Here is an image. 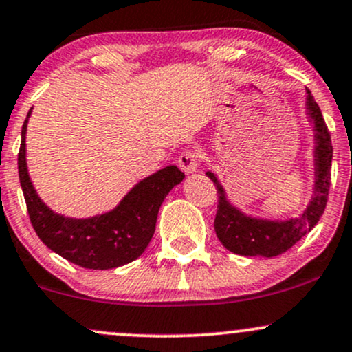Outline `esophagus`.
<instances>
[{
    "label": "esophagus",
    "instance_id": "esophagus-1",
    "mask_svg": "<svg viewBox=\"0 0 352 352\" xmlns=\"http://www.w3.org/2000/svg\"><path fill=\"white\" fill-rule=\"evenodd\" d=\"M199 164H200V153L199 151H195V148H190V151H185L180 153L179 157V167L180 170L184 173H193L199 168Z\"/></svg>",
    "mask_w": 352,
    "mask_h": 352
}]
</instances>
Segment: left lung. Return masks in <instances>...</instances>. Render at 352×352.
Masks as SVG:
<instances>
[{
  "mask_svg": "<svg viewBox=\"0 0 352 352\" xmlns=\"http://www.w3.org/2000/svg\"><path fill=\"white\" fill-rule=\"evenodd\" d=\"M306 117L313 125L314 148V185L313 195L305 212L288 220H272L246 215L228 200L223 185L213 172H207L218 193V210L215 217V233L225 248L241 256L273 258L285 253L311 232L324 213L331 185V160L333 145L331 135L322 119L321 109L314 100L309 89H306Z\"/></svg>",
  "mask_w": 352,
  "mask_h": 352,
  "instance_id": "obj_1",
  "label": "left lung"
}]
</instances>
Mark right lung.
<instances>
[{
  "label": "right lung",
  "instance_id": "right-lung-1",
  "mask_svg": "<svg viewBox=\"0 0 352 352\" xmlns=\"http://www.w3.org/2000/svg\"><path fill=\"white\" fill-rule=\"evenodd\" d=\"M21 131L18 153L19 182L28 213L41 241L59 256L89 270H111L134 261L144 253L155 232L159 208L168 192L185 179L175 165L145 177L106 213L87 218L64 217L52 212L36 192L26 164V129Z\"/></svg>",
  "mask_w": 352,
  "mask_h": 352
}]
</instances>
